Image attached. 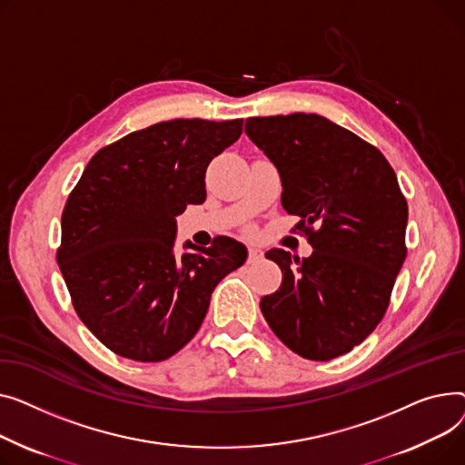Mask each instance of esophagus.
<instances>
[{
	"instance_id": "obj_1",
	"label": "esophagus",
	"mask_w": 465,
	"mask_h": 465,
	"mask_svg": "<svg viewBox=\"0 0 465 465\" xmlns=\"http://www.w3.org/2000/svg\"><path fill=\"white\" fill-rule=\"evenodd\" d=\"M261 259H262V252L259 248H255V245H250V248H248V261L255 262V261H261Z\"/></svg>"
}]
</instances>
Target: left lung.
Segmentation results:
<instances>
[{
	"mask_svg": "<svg viewBox=\"0 0 465 465\" xmlns=\"http://www.w3.org/2000/svg\"><path fill=\"white\" fill-rule=\"evenodd\" d=\"M274 163L287 213L312 243L308 259L270 250L282 285L261 298L274 334L296 354L331 361L362 343L383 319L405 261L407 203L375 146L319 114L245 120Z\"/></svg>",
	"mask_w": 465,
	"mask_h": 465,
	"instance_id": "8db88e82",
	"label": "left lung"
}]
</instances>
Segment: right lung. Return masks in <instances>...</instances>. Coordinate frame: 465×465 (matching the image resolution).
Listing matches in <instances>:
<instances>
[{"mask_svg":"<svg viewBox=\"0 0 465 465\" xmlns=\"http://www.w3.org/2000/svg\"><path fill=\"white\" fill-rule=\"evenodd\" d=\"M242 124L180 118L129 133L101 148L71 191L58 264L76 315L120 357H173L201 329L215 285L248 257L229 236L173 252L176 215L204 203L210 161Z\"/></svg>","mask_w":465,"mask_h":465,"instance_id":"1","label":"right lung"}]
</instances>
